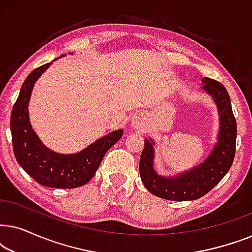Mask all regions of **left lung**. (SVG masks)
<instances>
[{
  "label": "left lung",
  "instance_id": "1",
  "mask_svg": "<svg viewBox=\"0 0 252 252\" xmlns=\"http://www.w3.org/2000/svg\"><path fill=\"white\" fill-rule=\"evenodd\" d=\"M202 89L212 96L218 108L220 128L211 154L202 164L187 172L167 178L154 168V141L144 139L140 158V177L151 194L170 201H194L215 188L232 166L235 156L236 120L225 86L210 78L202 79Z\"/></svg>",
  "mask_w": 252,
  "mask_h": 252
}]
</instances>
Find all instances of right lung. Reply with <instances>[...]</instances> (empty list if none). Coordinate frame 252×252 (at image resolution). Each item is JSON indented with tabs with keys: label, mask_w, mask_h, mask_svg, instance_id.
Masks as SVG:
<instances>
[{
	"label": "right lung",
	"mask_w": 252,
	"mask_h": 252,
	"mask_svg": "<svg viewBox=\"0 0 252 252\" xmlns=\"http://www.w3.org/2000/svg\"><path fill=\"white\" fill-rule=\"evenodd\" d=\"M51 64L53 62L35 68L20 88L10 119L13 154L24 171L41 186L81 187L94 177L106 151L123 136V129L113 130L77 154H58L44 146L31 126L29 102L34 84Z\"/></svg>",
	"instance_id": "obj_1"
}]
</instances>
